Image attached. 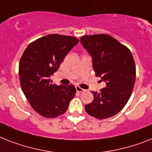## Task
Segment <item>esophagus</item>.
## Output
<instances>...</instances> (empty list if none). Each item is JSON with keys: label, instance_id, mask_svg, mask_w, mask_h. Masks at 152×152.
Returning <instances> with one entry per match:
<instances>
[{"label": "esophagus", "instance_id": "esophagus-1", "mask_svg": "<svg viewBox=\"0 0 152 152\" xmlns=\"http://www.w3.org/2000/svg\"><path fill=\"white\" fill-rule=\"evenodd\" d=\"M76 90L77 92H79V93H81V92H83V91H84V90H83V89L81 88L80 87H78V86H77V87H76Z\"/></svg>", "mask_w": 152, "mask_h": 152}]
</instances>
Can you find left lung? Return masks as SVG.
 I'll return each mask as SVG.
<instances>
[{"label": "left lung", "mask_w": 152, "mask_h": 152, "mask_svg": "<svg viewBox=\"0 0 152 152\" xmlns=\"http://www.w3.org/2000/svg\"><path fill=\"white\" fill-rule=\"evenodd\" d=\"M80 42L92 56L95 76L106 82L101 93L92 92L93 102L85 110L96 119H108L119 113L131 96L135 61L127 47L107 34L83 36Z\"/></svg>", "instance_id": "8db88e82"}]
</instances>
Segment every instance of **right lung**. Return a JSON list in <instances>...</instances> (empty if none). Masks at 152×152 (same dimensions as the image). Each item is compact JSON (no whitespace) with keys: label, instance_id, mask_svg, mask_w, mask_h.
Returning a JSON list of instances; mask_svg holds the SVG:
<instances>
[{"label":"right lung","instance_id":"1","mask_svg":"<svg viewBox=\"0 0 152 152\" xmlns=\"http://www.w3.org/2000/svg\"><path fill=\"white\" fill-rule=\"evenodd\" d=\"M79 42L71 36L49 34L28 45L18 66L20 85L32 108L45 118H56L67 110L76 90L72 84H53L50 76Z\"/></svg>","mask_w":152,"mask_h":152}]
</instances>
